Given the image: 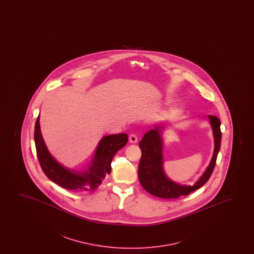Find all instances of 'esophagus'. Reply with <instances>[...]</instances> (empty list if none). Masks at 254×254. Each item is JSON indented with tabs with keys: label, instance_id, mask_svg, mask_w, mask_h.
Masks as SVG:
<instances>
[{
	"label": "esophagus",
	"instance_id": "1",
	"mask_svg": "<svg viewBox=\"0 0 254 254\" xmlns=\"http://www.w3.org/2000/svg\"><path fill=\"white\" fill-rule=\"evenodd\" d=\"M129 142L132 143V144L138 142V137L135 134H133V133L130 134L129 135Z\"/></svg>",
	"mask_w": 254,
	"mask_h": 254
}]
</instances>
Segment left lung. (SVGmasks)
Masks as SVG:
<instances>
[{"label":"left lung","instance_id":"left-lung-1","mask_svg":"<svg viewBox=\"0 0 254 254\" xmlns=\"http://www.w3.org/2000/svg\"><path fill=\"white\" fill-rule=\"evenodd\" d=\"M208 122L212 128L214 149L208 166L192 186L175 182L167 176L164 170L163 132L167 124L165 122L157 123L153 129L144 134L139 143L141 159L139 161L138 175L140 184L146 191L159 198H178L189 194L207 182L215 167L221 142L219 119L208 115Z\"/></svg>","mask_w":254,"mask_h":254}]
</instances>
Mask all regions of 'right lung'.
I'll list each match as a JSON object with an SVG mask.
<instances>
[{
    "label": "right lung",
    "mask_w": 254,
    "mask_h": 254,
    "mask_svg": "<svg viewBox=\"0 0 254 254\" xmlns=\"http://www.w3.org/2000/svg\"><path fill=\"white\" fill-rule=\"evenodd\" d=\"M128 140L127 133L103 136L95 148L94 157L83 170H74L60 163L50 153L42 137L40 115L35 126V143L39 162L46 176L68 190L94 191L111 173V161Z\"/></svg>",
    "instance_id": "right-lung-1"
}]
</instances>
